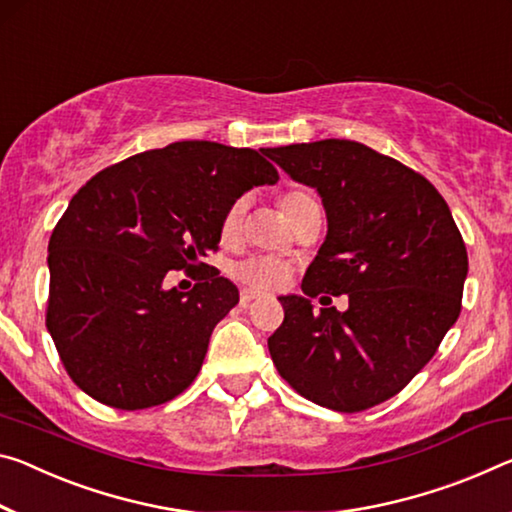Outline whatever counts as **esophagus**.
I'll return each instance as SVG.
<instances>
[{
    "instance_id": "34e87169",
    "label": "esophagus",
    "mask_w": 512,
    "mask_h": 512,
    "mask_svg": "<svg viewBox=\"0 0 512 512\" xmlns=\"http://www.w3.org/2000/svg\"><path fill=\"white\" fill-rule=\"evenodd\" d=\"M257 296H259V294H257V291H253V289H241L239 300H241V305H248V303H253V300H255Z\"/></svg>"
}]
</instances>
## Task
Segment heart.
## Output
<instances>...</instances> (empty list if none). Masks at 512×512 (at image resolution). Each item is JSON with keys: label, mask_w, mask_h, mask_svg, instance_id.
Here are the masks:
<instances>
[{"label": "heart", "mask_w": 512, "mask_h": 512, "mask_svg": "<svg viewBox=\"0 0 512 512\" xmlns=\"http://www.w3.org/2000/svg\"><path fill=\"white\" fill-rule=\"evenodd\" d=\"M316 202L307 191H285L278 198V205L282 209L291 225L298 221V216L305 212L307 207ZM243 214H246V202L234 200L230 207L225 209L221 218V227H218V234H221V241L225 246H232V243L239 241L241 225H243ZM232 278L241 282L243 287L257 291V294H269V291H278L289 282L291 278V266L282 259L275 257H250L243 259L232 269Z\"/></svg>", "instance_id": "heart-1"}]
</instances>
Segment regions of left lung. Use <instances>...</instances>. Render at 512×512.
Returning <instances> with one entry per match:
<instances>
[{
    "mask_svg": "<svg viewBox=\"0 0 512 512\" xmlns=\"http://www.w3.org/2000/svg\"><path fill=\"white\" fill-rule=\"evenodd\" d=\"M269 157L314 186L328 216V237L300 285L305 298H280L285 321L269 337L271 360L307 401L369 410L399 394L456 323L465 241L424 175L364 143H296ZM319 293H344L347 312L314 313L309 298Z\"/></svg>",
    "mask_w": 512,
    "mask_h": 512,
    "instance_id": "left-lung-1",
    "label": "left lung"
}]
</instances>
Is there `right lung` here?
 <instances>
[{
  "instance_id": "add662e5",
  "label": "right lung",
  "mask_w": 512,
  "mask_h": 512,
  "mask_svg": "<svg viewBox=\"0 0 512 512\" xmlns=\"http://www.w3.org/2000/svg\"><path fill=\"white\" fill-rule=\"evenodd\" d=\"M271 150L180 141L100 170L56 223L47 330L68 376L109 408L143 410L182 394L239 289L214 266L225 209L278 182ZM168 270L191 292L166 290Z\"/></svg>"
}]
</instances>
